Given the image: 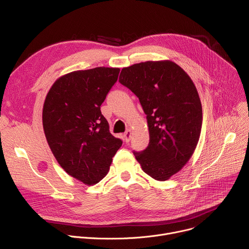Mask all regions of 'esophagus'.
<instances>
[{
    "instance_id": "34e87169",
    "label": "esophagus",
    "mask_w": 249,
    "mask_h": 249,
    "mask_svg": "<svg viewBox=\"0 0 249 249\" xmlns=\"http://www.w3.org/2000/svg\"><path fill=\"white\" fill-rule=\"evenodd\" d=\"M124 139L126 142H129L130 139H131V136H132V131L131 130H127L125 133H124Z\"/></svg>"
}]
</instances>
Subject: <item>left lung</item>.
Wrapping results in <instances>:
<instances>
[{
    "mask_svg": "<svg viewBox=\"0 0 249 249\" xmlns=\"http://www.w3.org/2000/svg\"><path fill=\"white\" fill-rule=\"evenodd\" d=\"M119 82L139 98L147 115L150 142L134 156L147 175L167 180L188 163L197 145L202 123L197 90L171 60L124 67Z\"/></svg>",
    "mask_w": 249,
    "mask_h": 249,
    "instance_id": "obj_1",
    "label": "left lung"
}]
</instances>
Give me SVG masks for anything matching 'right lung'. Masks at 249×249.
Segmentation results:
<instances>
[{
  "instance_id": "add662e5",
  "label": "right lung",
  "mask_w": 249,
  "mask_h": 249,
  "mask_svg": "<svg viewBox=\"0 0 249 249\" xmlns=\"http://www.w3.org/2000/svg\"><path fill=\"white\" fill-rule=\"evenodd\" d=\"M119 69L95 67L60 76L42 108V126L60 167L87 186L107 175L122 141L109 131L100 106L117 81Z\"/></svg>"
}]
</instances>
